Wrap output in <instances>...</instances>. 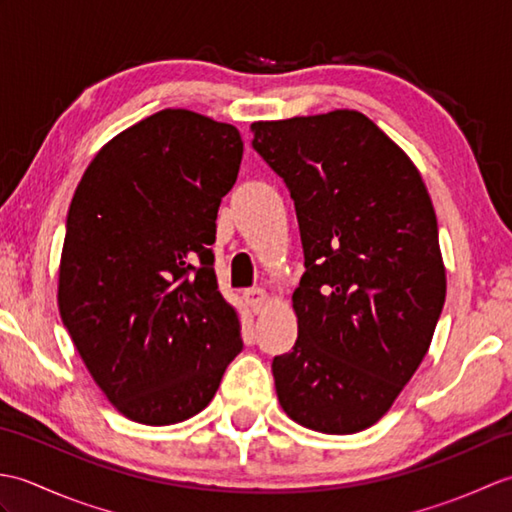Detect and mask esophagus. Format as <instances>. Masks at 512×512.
Wrapping results in <instances>:
<instances>
[{
	"instance_id": "34e87169",
	"label": "esophagus",
	"mask_w": 512,
	"mask_h": 512,
	"mask_svg": "<svg viewBox=\"0 0 512 512\" xmlns=\"http://www.w3.org/2000/svg\"><path fill=\"white\" fill-rule=\"evenodd\" d=\"M244 297L248 301L250 310L257 312V314L262 312L266 308V303H268V292L264 288H250V290L244 292Z\"/></svg>"
}]
</instances>
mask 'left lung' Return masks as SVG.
<instances>
[{
    "mask_svg": "<svg viewBox=\"0 0 512 512\" xmlns=\"http://www.w3.org/2000/svg\"><path fill=\"white\" fill-rule=\"evenodd\" d=\"M295 200L306 273L299 336L275 356L279 405L347 436L385 416L416 374L447 297L436 211L411 158L356 110L250 125Z\"/></svg>",
    "mask_w": 512,
    "mask_h": 512,
    "instance_id": "1",
    "label": "left lung"
}]
</instances>
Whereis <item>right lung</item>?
<instances>
[{
  "instance_id": "1",
  "label": "right lung",
  "mask_w": 512,
  "mask_h": 512,
  "mask_svg": "<svg viewBox=\"0 0 512 512\" xmlns=\"http://www.w3.org/2000/svg\"><path fill=\"white\" fill-rule=\"evenodd\" d=\"M242 154L233 125L162 110L103 145L74 191L59 312L94 383L129 420H189L242 352L211 253Z\"/></svg>"
}]
</instances>
